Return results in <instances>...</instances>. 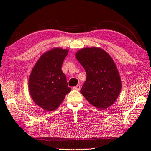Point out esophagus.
Returning a JSON list of instances; mask_svg holds the SVG:
<instances>
[{
    "mask_svg": "<svg viewBox=\"0 0 151 151\" xmlns=\"http://www.w3.org/2000/svg\"><path fill=\"white\" fill-rule=\"evenodd\" d=\"M73 89H75V90H77V91H79L80 90V89H81V86L80 85H77L76 86H75V87H74V88H73Z\"/></svg>",
    "mask_w": 151,
    "mask_h": 151,
    "instance_id": "34e87169",
    "label": "esophagus"
}]
</instances>
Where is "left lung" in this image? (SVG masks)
Wrapping results in <instances>:
<instances>
[{
	"label": "left lung",
	"mask_w": 151,
	"mask_h": 151,
	"mask_svg": "<svg viewBox=\"0 0 151 151\" xmlns=\"http://www.w3.org/2000/svg\"><path fill=\"white\" fill-rule=\"evenodd\" d=\"M77 60L86 72V80L81 93L94 107L105 109L115 102L122 89L116 65L109 55L101 48L79 50Z\"/></svg>",
	"instance_id": "left-lung-1"
}]
</instances>
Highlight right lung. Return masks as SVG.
Wrapping results in <instances>:
<instances>
[{"label": "right lung", "instance_id": "1", "mask_svg": "<svg viewBox=\"0 0 151 151\" xmlns=\"http://www.w3.org/2000/svg\"><path fill=\"white\" fill-rule=\"evenodd\" d=\"M68 53V49L50 50L41 55L31 70L28 81L31 97L45 111L55 110L71 91L61 68Z\"/></svg>", "mask_w": 151, "mask_h": 151}]
</instances>
